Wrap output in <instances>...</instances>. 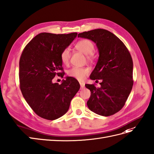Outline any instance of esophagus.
Here are the masks:
<instances>
[{"instance_id":"34e87169","label":"esophagus","mask_w":154,"mask_h":154,"mask_svg":"<svg viewBox=\"0 0 154 154\" xmlns=\"http://www.w3.org/2000/svg\"><path fill=\"white\" fill-rule=\"evenodd\" d=\"M79 84H80V86H81V89H82V88H83L85 87V83H84V82H79Z\"/></svg>"}]
</instances>
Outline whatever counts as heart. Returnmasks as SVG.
Segmentation results:
<instances>
[{
    "mask_svg": "<svg viewBox=\"0 0 154 154\" xmlns=\"http://www.w3.org/2000/svg\"><path fill=\"white\" fill-rule=\"evenodd\" d=\"M75 48L81 53L86 55V60L88 62H92L94 60V52L95 51V46L94 43L88 39H82L78 41L75 45ZM61 62L63 64H68L70 59V52L69 49L66 48L62 51L60 55ZM90 73V69L86 67H73L68 71V75L76 79L77 80L82 81Z\"/></svg>",
    "mask_w": 154,
    "mask_h": 154,
    "instance_id": "heart-1",
    "label": "heart"
}]
</instances>
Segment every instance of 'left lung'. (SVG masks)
<instances>
[{"label": "left lung", "instance_id": "obj_1", "mask_svg": "<svg viewBox=\"0 0 154 154\" xmlns=\"http://www.w3.org/2000/svg\"><path fill=\"white\" fill-rule=\"evenodd\" d=\"M96 43L99 58L90 78L100 87L86 84L91 92L87 101L90 111L104 116L113 115L124 107L133 85V60L127 47L109 31L98 29L78 34Z\"/></svg>", "mask_w": 154, "mask_h": 154}]
</instances>
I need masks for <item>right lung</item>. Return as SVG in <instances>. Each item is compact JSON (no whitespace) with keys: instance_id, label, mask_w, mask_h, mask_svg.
<instances>
[{"instance_id":"add662e5","label":"right lung","mask_w":154,"mask_h":154,"mask_svg":"<svg viewBox=\"0 0 154 154\" xmlns=\"http://www.w3.org/2000/svg\"><path fill=\"white\" fill-rule=\"evenodd\" d=\"M77 35L42 32L22 52L19 73L21 91L34 112L44 119L54 120L65 115L80 88L77 80L72 77H67L60 85L52 82L57 75L64 77L60 55Z\"/></svg>"}]
</instances>
